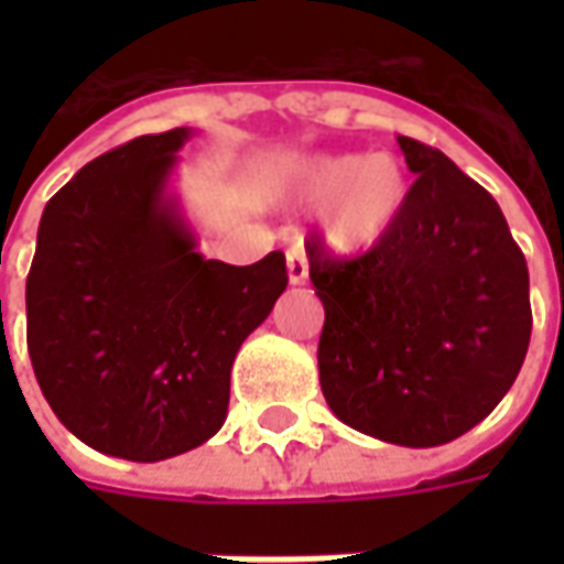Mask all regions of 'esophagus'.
Masks as SVG:
<instances>
[{
  "instance_id": "obj_1",
  "label": "esophagus",
  "mask_w": 564,
  "mask_h": 564,
  "mask_svg": "<svg viewBox=\"0 0 564 564\" xmlns=\"http://www.w3.org/2000/svg\"><path fill=\"white\" fill-rule=\"evenodd\" d=\"M286 281H290V286H302L307 281V257L302 247L286 250Z\"/></svg>"
}]
</instances>
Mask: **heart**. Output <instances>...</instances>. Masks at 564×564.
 I'll return each mask as SVG.
<instances>
[{
    "label": "heart",
    "mask_w": 564,
    "mask_h": 564,
    "mask_svg": "<svg viewBox=\"0 0 564 564\" xmlns=\"http://www.w3.org/2000/svg\"><path fill=\"white\" fill-rule=\"evenodd\" d=\"M271 196L299 208L323 205L319 241L335 257H362L399 226L411 172L392 153H305L271 174Z\"/></svg>",
    "instance_id": "b5f03b06"
}]
</instances>
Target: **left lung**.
I'll list each match as a JSON object with an SVG mask.
<instances>
[{
	"mask_svg": "<svg viewBox=\"0 0 564 564\" xmlns=\"http://www.w3.org/2000/svg\"><path fill=\"white\" fill-rule=\"evenodd\" d=\"M416 174L399 226L335 262L311 245L332 414L399 447H437L492 414L532 338L529 269L498 202L441 150L399 135Z\"/></svg>",
	"mask_w": 564,
	"mask_h": 564,
	"instance_id": "1",
	"label": "left lung"
}]
</instances>
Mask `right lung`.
<instances>
[{
  "label": "right lung",
  "instance_id": "1",
  "mask_svg": "<svg viewBox=\"0 0 564 564\" xmlns=\"http://www.w3.org/2000/svg\"><path fill=\"white\" fill-rule=\"evenodd\" d=\"M189 139L181 127L96 156L39 223L32 368L59 423L117 459H172L217 435L235 354L286 290L281 250L253 265L198 253L172 189Z\"/></svg>",
  "mask_w": 564,
  "mask_h": 564
}]
</instances>
